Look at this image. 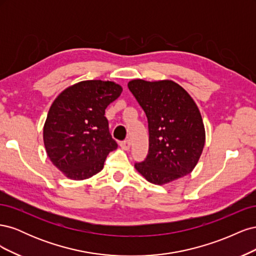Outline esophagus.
<instances>
[{"label": "esophagus", "mask_w": 256, "mask_h": 256, "mask_svg": "<svg viewBox=\"0 0 256 256\" xmlns=\"http://www.w3.org/2000/svg\"><path fill=\"white\" fill-rule=\"evenodd\" d=\"M120 147L122 150H128L129 148H130V145H131V142H130V140H125V141H122L120 142Z\"/></svg>", "instance_id": "34e87169"}]
</instances>
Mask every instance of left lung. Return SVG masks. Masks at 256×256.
Instances as JSON below:
<instances>
[{
    "label": "left lung",
    "mask_w": 256,
    "mask_h": 256,
    "mask_svg": "<svg viewBox=\"0 0 256 256\" xmlns=\"http://www.w3.org/2000/svg\"><path fill=\"white\" fill-rule=\"evenodd\" d=\"M148 122V154L134 164L150 182L164 184L191 173L202 154L205 128L191 96L171 81L128 83Z\"/></svg>",
    "instance_id": "left-lung-1"
}]
</instances>
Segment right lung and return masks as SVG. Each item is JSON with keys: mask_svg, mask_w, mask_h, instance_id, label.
I'll list each match as a JSON object with an SVG mask.
<instances>
[{"mask_svg": "<svg viewBox=\"0 0 256 256\" xmlns=\"http://www.w3.org/2000/svg\"><path fill=\"white\" fill-rule=\"evenodd\" d=\"M122 90L111 81L88 80L66 88L53 102L44 143L52 164L70 180L97 174L109 152L118 148L104 113Z\"/></svg>", "mask_w": 256, "mask_h": 256, "instance_id": "1", "label": "right lung"}]
</instances>
